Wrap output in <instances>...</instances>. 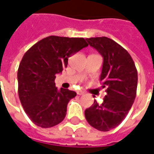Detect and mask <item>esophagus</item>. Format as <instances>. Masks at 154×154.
<instances>
[{
	"label": "esophagus",
	"instance_id": "obj_1",
	"mask_svg": "<svg viewBox=\"0 0 154 154\" xmlns=\"http://www.w3.org/2000/svg\"><path fill=\"white\" fill-rule=\"evenodd\" d=\"M84 93H85V92H84L83 91L79 90V91H77V95H79V96H81V95H83Z\"/></svg>",
	"mask_w": 154,
	"mask_h": 154
}]
</instances>
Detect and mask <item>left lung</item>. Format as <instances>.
<instances>
[{
  "label": "left lung",
  "instance_id": "left-lung-1",
  "mask_svg": "<svg viewBox=\"0 0 154 154\" xmlns=\"http://www.w3.org/2000/svg\"><path fill=\"white\" fill-rule=\"evenodd\" d=\"M87 41L103 57L100 80L106 87V96L101 104L95 100L85 110V117L93 128L106 132L119 125L129 113L136 97L138 72L127 50L111 38L96 37Z\"/></svg>",
  "mask_w": 154,
  "mask_h": 154
}]
</instances>
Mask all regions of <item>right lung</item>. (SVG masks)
Here are the masks:
<instances>
[{"label":"right lung","instance_id":"right-lung-1","mask_svg":"<svg viewBox=\"0 0 154 154\" xmlns=\"http://www.w3.org/2000/svg\"><path fill=\"white\" fill-rule=\"evenodd\" d=\"M83 38L48 36L34 44L22 57L18 68V93L25 113L42 128L61 123L73 91L55 87L56 75L67 66L68 57L87 47Z\"/></svg>","mask_w":154,"mask_h":154}]
</instances>
